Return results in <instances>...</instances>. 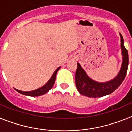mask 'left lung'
<instances>
[{
	"label": "left lung",
	"mask_w": 132,
	"mask_h": 132,
	"mask_svg": "<svg viewBox=\"0 0 132 132\" xmlns=\"http://www.w3.org/2000/svg\"><path fill=\"white\" fill-rule=\"evenodd\" d=\"M120 35L121 37L122 64L117 76L108 82H96L87 75L80 64L77 63V68L75 73V84L80 94L90 98L102 97L113 93L123 82L126 75L129 58L128 50L123 45V38L120 33Z\"/></svg>",
	"instance_id": "1"
}]
</instances>
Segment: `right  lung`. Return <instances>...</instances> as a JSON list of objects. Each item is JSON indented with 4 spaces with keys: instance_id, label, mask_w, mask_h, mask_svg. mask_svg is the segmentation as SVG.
I'll return each instance as SVG.
<instances>
[{
    "instance_id": "right-lung-1",
    "label": "right lung",
    "mask_w": 132,
    "mask_h": 132,
    "mask_svg": "<svg viewBox=\"0 0 132 132\" xmlns=\"http://www.w3.org/2000/svg\"><path fill=\"white\" fill-rule=\"evenodd\" d=\"M61 67H59L55 71L53 74L52 75V77L50 78V79L48 80V82H47V83L45 84V85H44L43 87L38 88V89L34 90H31V91H21V90H17L16 89V88H14V89L16 90L17 92L20 93V94H24V95H26V96H41V95H43V94L47 93V92L53 87V85H54L55 83V81L56 75H57V71H59V69Z\"/></svg>"
}]
</instances>
